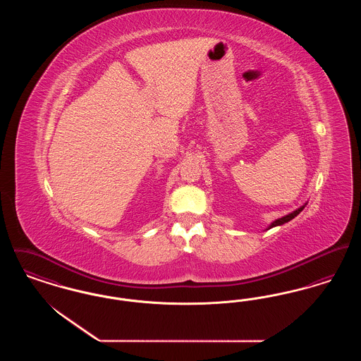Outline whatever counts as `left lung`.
<instances>
[{
  "label": "left lung",
  "instance_id": "left-lung-1",
  "mask_svg": "<svg viewBox=\"0 0 361 361\" xmlns=\"http://www.w3.org/2000/svg\"><path fill=\"white\" fill-rule=\"evenodd\" d=\"M307 206V203H305L303 206L299 207L298 209H295V211H292V212H290L288 215H284V216H281V218H279V219H276V221H274L272 224H269L268 226V228L267 230H269V228H272V227H276V226H281V224H287V222H290V221H292L295 216H298L302 211H303V208Z\"/></svg>",
  "mask_w": 361,
  "mask_h": 361
}]
</instances>
